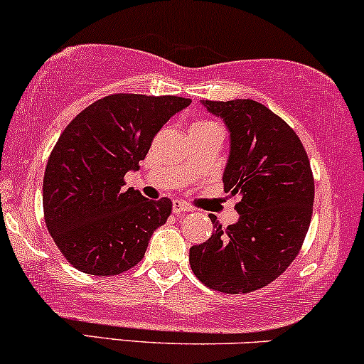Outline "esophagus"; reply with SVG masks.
<instances>
[{
  "label": "esophagus",
  "instance_id": "obj_1",
  "mask_svg": "<svg viewBox=\"0 0 364 364\" xmlns=\"http://www.w3.org/2000/svg\"><path fill=\"white\" fill-rule=\"evenodd\" d=\"M186 211H191V206L181 201H173V213H186Z\"/></svg>",
  "mask_w": 364,
  "mask_h": 364
}]
</instances>
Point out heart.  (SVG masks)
Instances as JSON below:
<instances>
[{
	"instance_id": "obj_1",
	"label": "heart",
	"mask_w": 364,
	"mask_h": 364,
	"mask_svg": "<svg viewBox=\"0 0 364 364\" xmlns=\"http://www.w3.org/2000/svg\"><path fill=\"white\" fill-rule=\"evenodd\" d=\"M191 127H216L215 122H208V121H200V122H195Z\"/></svg>"
}]
</instances>
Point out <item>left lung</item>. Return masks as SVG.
Wrapping results in <instances>:
<instances>
[{
  "label": "left lung",
  "mask_w": 364,
  "mask_h": 364,
  "mask_svg": "<svg viewBox=\"0 0 364 364\" xmlns=\"http://www.w3.org/2000/svg\"><path fill=\"white\" fill-rule=\"evenodd\" d=\"M223 119L230 154L225 191L238 196V222L190 248L191 270L206 287L245 294L270 284L292 264L311 225L314 179L307 153L289 124L250 99L201 100Z\"/></svg>",
  "instance_id": "left-lung-1"
}]
</instances>
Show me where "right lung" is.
Here are the masks:
<instances>
[{"label":"right lung","instance_id":"obj_1","mask_svg":"<svg viewBox=\"0 0 364 364\" xmlns=\"http://www.w3.org/2000/svg\"><path fill=\"white\" fill-rule=\"evenodd\" d=\"M191 104L174 95L114 94L82 110L50 154L43 178L47 228L63 257L82 272L117 275L146 254L173 203L126 188L151 141Z\"/></svg>","mask_w":364,"mask_h":364}]
</instances>
